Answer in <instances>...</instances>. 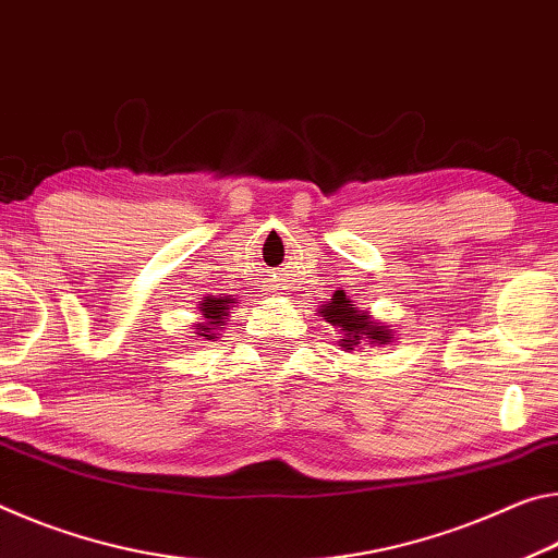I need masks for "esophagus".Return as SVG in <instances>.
<instances>
[{"label":"esophagus","mask_w":558,"mask_h":558,"mask_svg":"<svg viewBox=\"0 0 558 558\" xmlns=\"http://www.w3.org/2000/svg\"><path fill=\"white\" fill-rule=\"evenodd\" d=\"M279 289H284V287H279Z\"/></svg>","instance_id":"obj_1"}]
</instances>
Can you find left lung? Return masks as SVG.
<instances>
[{"label": "left lung", "instance_id": "left-lung-1", "mask_svg": "<svg viewBox=\"0 0 558 558\" xmlns=\"http://www.w3.org/2000/svg\"><path fill=\"white\" fill-rule=\"evenodd\" d=\"M322 314L328 324L339 326V331L343 333V349H353V345L361 343V339H368L371 343H388V339H392L388 326L373 324L371 316L361 314L355 304L345 299V294H333L331 304H324Z\"/></svg>", "mask_w": 558, "mask_h": 558}]
</instances>
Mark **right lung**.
Masks as SVG:
<instances>
[{
    "label": "right lung",
    "instance_id": "1",
    "mask_svg": "<svg viewBox=\"0 0 558 558\" xmlns=\"http://www.w3.org/2000/svg\"><path fill=\"white\" fill-rule=\"evenodd\" d=\"M230 304H234L232 299H225V296H207L203 304H199V312H203V316L207 318V324H203V328H199V336H207V339H213L215 331H219V328L225 326V316H230Z\"/></svg>",
    "mask_w": 558,
    "mask_h": 558
}]
</instances>
